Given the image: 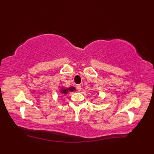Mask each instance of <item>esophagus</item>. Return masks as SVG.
<instances>
[{
	"label": "esophagus",
	"mask_w": 154,
	"mask_h": 154,
	"mask_svg": "<svg viewBox=\"0 0 154 154\" xmlns=\"http://www.w3.org/2000/svg\"><path fill=\"white\" fill-rule=\"evenodd\" d=\"M76 88H77V90H78V91H80L81 89H82L81 85H76Z\"/></svg>",
	"instance_id": "esophagus-1"
}]
</instances>
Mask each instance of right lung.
Here are the masks:
<instances>
[{
	"mask_svg": "<svg viewBox=\"0 0 154 154\" xmlns=\"http://www.w3.org/2000/svg\"><path fill=\"white\" fill-rule=\"evenodd\" d=\"M76 91V88L75 87H70L67 88H63L60 91V92L62 93V94H67L69 91Z\"/></svg>",
	"mask_w": 154,
	"mask_h": 154,
	"instance_id": "add662e5",
	"label": "right lung"
}]
</instances>
